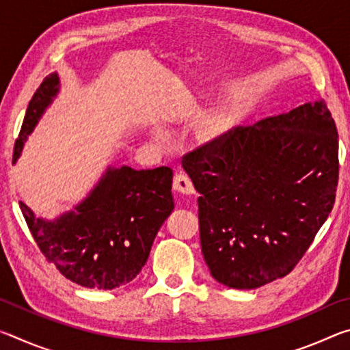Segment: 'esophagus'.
<instances>
[{
	"instance_id": "obj_1",
	"label": "esophagus",
	"mask_w": 350,
	"mask_h": 350,
	"mask_svg": "<svg viewBox=\"0 0 350 350\" xmlns=\"http://www.w3.org/2000/svg\"><path fill=\"white\" fill-rule=\"evenodd\" d=\"M173 188L174 191L180 193V194H194V187H193V182L189 180V177H187L185 174H176L174 176V180H173Z\"/></svg>"
}]
</instances>
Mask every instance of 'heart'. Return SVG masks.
Segmentation results:
<instances>
[{
  "instance_id": "heart-1",
  "label": "heart",
  "mask_w": 350,
  "mask_h": 350,
  "mask_svg": "<svg viewBox=\"0 0 350 350\" xmlns=\"http://www.w3.org/2000/svg\"><path fill=\"white\" fill-rule=\"evenodd\" d=\"M236 126V112L230 106L219 109L206 118L199 129V139L205 145H217L228 137Z\"/></svg>"
}]
</instances>
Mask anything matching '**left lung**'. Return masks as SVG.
<instances>
[{"mask_svg": "<svg viewBox=\"0 0 350 350\" xmlns=\"http://www.w3.org/2000/svg\"><path fill=\"white\" fill-rule=\"evenodd\" d=\"M200 194V245L211 276L250 290L288 275L329 217L338 133L324 100L234 128L183 156Z\"/></svg>", "mask_w": 350, "mask_h": 350, "instance_id": "left-lung-1", "label": "left lung"}]
</instances>
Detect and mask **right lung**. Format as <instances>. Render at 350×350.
Masks as SVG:
<instances>
[{
	"instance_id": "add662e5",
	"label": "right lung",
	"mask_w": 350,
	"mask_h": 350,
	"mask_svg": "<svg viewBox=\"0 0 350 350\" xmlns=\"http://www.w3.org/2000/svg\"><path fill=\"white\" fill-rule=\"evenodd\" d=\"M58 91L57 72L35 91L15 142L14 163ZM171 183L168 167H108L91 193L54 221L37 217L21 200L20 208L41 253L64 278L88 288L112 290L131 282L146 264L159 228L174 210Z\"/></svg>"
}]
</instances>
